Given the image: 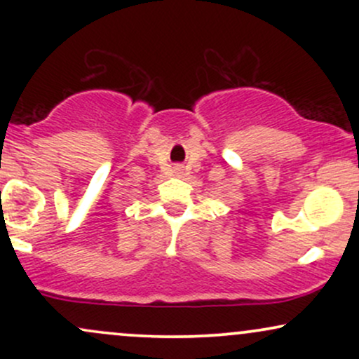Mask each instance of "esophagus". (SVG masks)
I'll return each instance as SVG.
<instances>
[{
    "label": "esophagus",
    "mask_w": 359,
    "mask_h": 359,
    "mask_svg": "<svg viewBox=\"0 0 359 359\" xmlns=\"http://www.w3.org/2000/svg\"><path fill=\"white\" fill-rule=\"evenodd\" d=\"M177 168H180V167H179V165H177Z\"/></svg>",
    "instance_id": "1"
}]
</instances>
